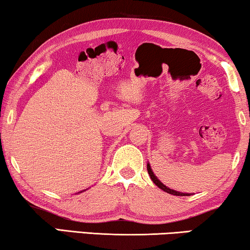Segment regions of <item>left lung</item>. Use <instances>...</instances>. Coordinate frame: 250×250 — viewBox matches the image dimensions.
I'll return each instance as SVG.
<instances>
[{"label": "left lung", "instance_id": "obj_1", "mask_svg": "<svg viewBox=\"0 0 250 250\" xmlns=\"http://www.w3.org/2000/svg\"><path fill=\"white\" fill-rule=\"evenodd\" d=\"M146 168H148V173H149V175H150V177H151V180H152V182L156 184L157 187L158 188H160V189H162L163 191H165V192H167V193H170V194H174V196H189V194L188 193H182V192H177V191H175V190H172V189H169V188H167L166 186H164V184L160 182V181L157 179V177L155 176V174L152 173V170H151V167H150V165L148 164V165H146Z\"/></svg>", "mask_w": 250, "mask_h": 250}]
</instances>
